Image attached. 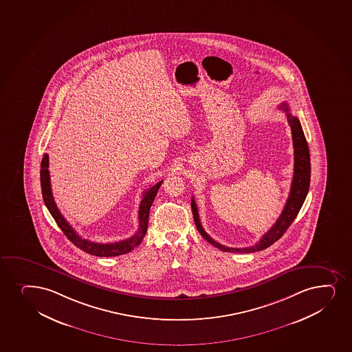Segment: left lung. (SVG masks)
<instances>
[{"instance_id": "1", "label": "left lung", "mask_w": 352, "mask_h": 352, "mask_svg": "<svg viewBox=\"0 0 352 352\" xmlns=\"http://www.w3.org/2000/svg\"><path fill=\"white\" fill-rule=\"evenodd\" d=\"M279 108L286 113L287 122H289L291 132H292L294 148V179H292V184H291L289 199L286 201L284 210L281 212L280 217L278 218L272 228H270L269 231L261 236L259 243L245 248H228V246H223V245L217 243L204 230L203 225L199 219L198 207L195 204V198H192L190 206H192L195 226L198 228L199 233L204 236V239H206L210 244L213 245L214 248H219L223 252L252 253L269 248L273 243H276L278 239H280V236H283V234L285 233L286 230L289 228V225L294 223V220L296 219V217L302 208V204L305 201L306 195H307L309 187H310V151H309V146H307L305 135L302 132V124L299 122L297 116H294L289 113V104L283 102V104H279Z\"/></svg>"}]
</instances>
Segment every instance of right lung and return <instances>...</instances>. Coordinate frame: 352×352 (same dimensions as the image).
Wrapping results in <instances>:
<instances>
[{"instance_id":"1","label":"right lung","mask_w":352,"mask_h":352,"mask_svg":"<svg viewBox=\"0 0 352 352\" xmlns=\"http://www.w3.org/2000/svg\"><path fill=\"white\" fill-rule=\"evenodd\" d=\"M48 167H50V157H48V154L45 153L43 157H42L41 172H40L43 201L46 204L50 214L58 223V228H61V231L65 233V236L71 240L76 248H79L80 250H82V251L88 253V254H91V256H116L131 252L132 250H134V248H137L138 245L140 244L142 239H144V236H145L146 232H147L149 210H151V206L153 204L159 187L162 186V180L155 184L154 186L151 187L148 190H145V193L142 195V200H141L140 207H139V228H138L137 233L129 239L121 240L118 243L99 244V243H93V241H89L87 239H82L75 232L74 228L67 223V220L63 218V214L58 211L54 198H53V193H52Z\"/></svg>"}]
</instances>
